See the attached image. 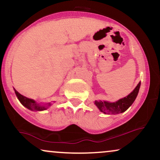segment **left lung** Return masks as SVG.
I'll use <instances>...</instances> for the list:
<instances>
[{
  "label": "left lung",
  "mask_w": 160,
  "mask_h": 160,
  "mask_svg": "<svg viewBox=\"0 0 160 160\" xmlns=\"http://www.w3.org/2000/svg\"><path fill=\"white\" fill-rule=\"evenodd\" d=\"M140 86H141V82H139V84L130 95L115 102L95 100V103L100 109V111L106 114H117V113H122L125 111L135 101L138 93Z\"/></svg>",
  "instance_id": "left-lung-1"
}]
</instances>
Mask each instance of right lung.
Wrapping results in <instances>:
<instances>
[{"mask_svg": "<svg viewBox=\"0 0 160 160\" xmlns=\"http://www.w3.org/2000/svg\"><path fill=\"white\" fill-rule=\"evenodd\" d=\"M15 91V94L17 95V97L18 98V99L22 104L24 106H25L26 108H28L30 110H34V111H43L46 110L47 108V106H50V103H48L47 106H41L40 103H37L35 100L30 99L25 97V96L22 95L20 93H19L16 89H14Z\"/></svg>", "mask_w": 160, "mask_h": 160, "instance_id": "obj_1", "label": "right lung"}]
</instances>
